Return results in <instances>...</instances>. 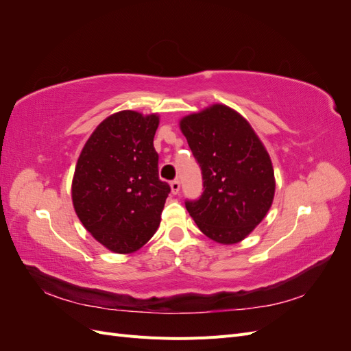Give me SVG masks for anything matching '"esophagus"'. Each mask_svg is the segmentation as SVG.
I'll return each instance as SVG.
<instances>
[{"mask_svg":"<svg viewBox=\"0 0 351 351\" xmlns=\"http://www.w3.org/2000/svg\"><path fill=\"white\" fill-rule=\"evenodd\" d=\"M169 187H171V193L177 195L180 192V182H178V180L177 178L173 180V182L169 183Z\"/></svg>","mask_w":351,"mask_h":351,"instance_id":"esophagus-1","label":"esophagus"}]
</instances>
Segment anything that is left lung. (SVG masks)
Segmentation results:
<instances>
[{
	"mask_svg": "<svg viewBox=\"0 0 351 351\" xmlns=\"http://www.w3.org/2000/svg\"><path fill=\"white\" fill-rule=\"evenodd\" d=\"M180 130L202 168L204 195L186 208L199 230L237 244L267 217L275 195L271 156L250 123L224 104L184 115Z\"/></svg>",
	"mask_w": 351,
	"mask_h": 351,
	"instance_id": "obj_1",
	"label": "left lung"
}]
</instances>
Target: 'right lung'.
Segmentation results:
<instances>
[{
  "label": "right lung",
  "instance_id": "obj_1",
  "mask_svg": "<svg viewBox=\"0 0 351 351\" xmlns=\"http://www.w3.org/2000/svg\"><path fill=\"white\" fill-rule=\"evenodd\" d=\"M158 114L114 112L98 124L79 155L71 200L83 227L114 253H133L161 222L169 186L158 177Z\"/></svg>",
  "mask_w": 351,
  "mask_h": 351
}]
</instances>
